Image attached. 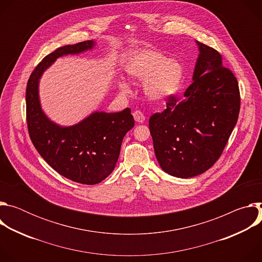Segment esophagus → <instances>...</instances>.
<instances>
[{"label": "esophagus", "instance_id": "34e87169", "mask_svg": "<svg viewBox=\"0 0 262 262\" xmlns=\"http://www.w3.org/2000/svg\"><path fill=\"white\" fill-rule=\"evenodd\" d=\"M133 115H134V118H135V120H136L137 122L143 123V122L145 121V116H144V114L142 113L141 111H135Z\"/></svg>", "mask_w": 262, "mask_h": 262}]
</instances>
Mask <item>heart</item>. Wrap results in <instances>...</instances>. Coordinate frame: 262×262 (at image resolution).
<instances>
[{
	"label": "heart",
	"mask_w": 262,
	"mask_h": 262,
	"mask_svg": "<svg viewBox=\"0 0 262 262\" xmlns=\"http://www.w3.org/2000/svg\"><path fill=\"white\" fill-rule=\"evenodd\" d=\"M125 70L128 76L137 81H143L146 96L155 101L166 100L174 96L183 80V68L176 60L168 58L160 52L145 50L136 53L127 61ZM122 92H129L125 82L120 83Z\"/></svg>",
	"instance_id": "obj_1"
}]
</instances>
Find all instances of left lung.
<instances>
[{
    "mask_svg": "<svg viewBox=\"0 0 262 262\" xmlns=\"http://www.w3.org/2000/svg\"><path fill=\"white\" fill-rule=\"evenodd\" d=\"M199 55L193 82L181 97L172 96L162 113L149 119L157 160L168 174L190 178L220 158L237 122V80L222 56L196 41Z\"/></svg>",
    "mask_w": 262,
    "mask_h": 262,
    "instance_id": "left-lung-1",
    "label": "left lung"
}]
</instances>
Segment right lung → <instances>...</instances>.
Segmentation results:
<instances>
[{"label": "right lung", "mask_w": 262, "mask_h": 262, "mask_svg": "<svg viewBox=\"0 0 262 262\" xmlns=\"http://www.w3.org/2000/svg\"><path fill=\"white\" fill-rule=\"evenodd\" d=\"M94 47L95 41L87 40L57 49L31 73L26 91L27 123L33 145L60 175L83 184H96L113 172L122 140L135 125L130 108L117 113L95 111L77 124L61 126L41 107L39 82L58 58L79 55Z\"/></svg>", "instance_id": "add662e5"}]
</instances>
